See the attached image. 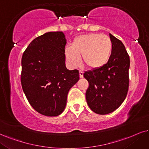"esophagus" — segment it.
<instances>
[{
    "instance_id": "1",
    "label": "esophagus",
    "mask_w": 149,
    "mask_h": 149,
    "mask_svg": "<svg viewBox=\"0 0 149 149\" xmlns=\"http://www.w3.org/2000/svg\"><path fill=\"white\" fill-rule=\"evenodd\" d=\"M79 77L81 78H82L84 77V72L82 71H79Z\"/></svg>"
}]
</instances>
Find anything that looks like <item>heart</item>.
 <instances>
[{"label": "heart", "mask_w": 149, "mask_h": 149, "mask_svg": "<svg viewBox=\"0 0 149 149\" xmlns=\"http://www.w3.org/2000/svg\"><path fill=\"white\" fill-rule=\"evenodd\" d=\"M113 43L109 36L92 33L77 36L72 47H67L65 55L70 65L77 67L81 63L80 56L88 68L98 69L105 65L111 57Z\"/></svg>", "instance_id": "heart-1"}]
</instances>
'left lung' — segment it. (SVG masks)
<instances>
[{"mask_svg":"<svg viewBox=\"0 0 149 149\" xmlns=\"http://www.w3.org/2000/svg\"><path fill=\"white\" fill-rule=\"evenodd\" d=\"M110 38L113 49L107 63L84 74L89 84L86 102L92 111L100 115L118 108L125 100L129 86V55L120 40L111 34Z\"/></svg>","mask_w":149,"mask_h":149,"instance_id":"1","label":"left lung"}]
</instances>
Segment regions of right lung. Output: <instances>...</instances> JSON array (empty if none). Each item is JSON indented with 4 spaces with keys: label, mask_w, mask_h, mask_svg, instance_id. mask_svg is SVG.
<instances>
[{
    "label": "right lung",
    "mask_w": 149,
    "mask_h": 149,
    "mask_svg": "<svg viewBox=\"0 0 149 149\" xmlns=\"http://www.w3.org/2000/svg\"><path fill=\"white\" fill-rule=\"evenodd\" d=\"M65 45L63 32H47L34 38L22 56V88L32 107L47 117L63 111L69 90L79 79V70L66 68Z\"/></svg>",
    "instance_id": "right-lung-1"
}]
</instances>
